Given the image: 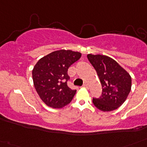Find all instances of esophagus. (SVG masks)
<instances>
[{
    "label": "esophagus",
    "instance_id": "1",
    "mask_svg": "<svg viewBox=\"0 0 147 147\" xmlns=\"http://www.w3.org/2000/svg\"><path fill=\"white\" fill-rule=\"evenodd\" d=\"M83 86L85 88H89V85H88V84H87V83H85V84L83 85Z\"/></svg>",
    "mask_w": 147,
    "mask_h": 147
}]
</instances>
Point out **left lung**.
Returning <instances> with one entry per match:
<instances>
[{
	"label": "left lung",
	"instance_id": "1",
	"mask_svg": "<svg viewBox=\"0 0 147 147\" xmlns=\"http://www.w3.org/2000/svg\"><path fill=\"white\" fill-rule=\"evenodd\" d=\"M96 70L102 86V94L93 98V104L102 111H111L122 105L131 89V77L117 62L107 55H87Z\"/></svg>",
	"mask_w": 147,
	"mask_h": 147
}]
</instances>
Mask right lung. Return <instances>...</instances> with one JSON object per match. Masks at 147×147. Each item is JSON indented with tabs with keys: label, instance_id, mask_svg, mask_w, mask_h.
<instances>
[{
	"label": "right lung",
	"instance_id": "add662e5",
	"mask_svg": "<svg viewBox=\"0 0 147 147\" xmlns=\"http://www.w3.org/2000/svg\"><path fill=\"white\" fill-rule=\"evenodd\" d=\"M78 52L55 51L40 59L33 69L34 87L49 107L61 108L71 102L76 93L68 86V69L81 58Z\"/></svg>",
	"mask_w": 147,
	"mask_h": 147
}]
</instances>
